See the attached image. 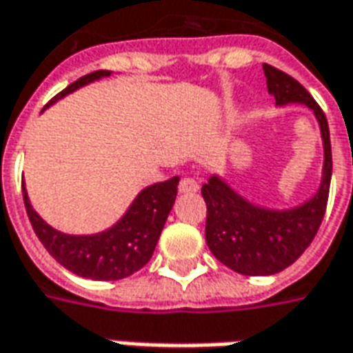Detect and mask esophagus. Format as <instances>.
Segmentation results:
<instances>
[{"label": "esophagus", "instance_id": "34e87169", "mask_svg": "<svg viewBox=\"0 0 353 353\" xmlns=\"http://www.w3.org/2000/svg\"><path fill=\"white\" fill-rule=\"evenodd\" d=\"M197 190H199V184L194 179H182L181 184H179L181 194H196Z\"/></svg>", "mask_w": 353, "mask_h": 353}]
</instances>
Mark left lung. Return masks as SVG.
<instances>
[{"label": "left lung", "instance_id": "left-lung-1", "mask_svg": "<svg viewBox=\"0 0 353 353\" xmlns=\"http://www.w3.org/2000/svg\"><path fill=\"white\" fill-rule=\"evenodd\" d=\"M268 92L276 106L302 104L314 112L323 142V169L314 196L289 209L252 203L230 186L221 174L201 186L207 203L205 239L219 261L243 276H274L301 256L323 221L331 186L332 157L327 117L304 87L281 70L264 64Z\"/></svg>", "mask_w": 353, "mask_h": 353}]
</instances>
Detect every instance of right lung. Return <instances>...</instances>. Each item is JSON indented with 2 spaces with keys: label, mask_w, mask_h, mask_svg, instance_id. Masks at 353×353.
<instances>
[{
  "label": "right lung",
  "mask_w": 353,
  "mask_h": 353,
  "mask_svg": "<svg viewBox=\"0 0 353 353\" xmlns=\"http://www.w3.org/2000/svg\"><path fill=\"white\" fill-rule=\"evenodd\" d=\"M110 74L112 72L108 70H99L79 77L49 101L45 108L64 99L70 92L77 91L79 87L108 77ZM179 181L181 176H172L169 181L146 186L132 199L129 209L116 224H112L108 230L83 236L64 234L47 224L30 203L24 182L22 196L32 228L54 261L79 277L97 281H116L132 276L152 259L157 239L161 236V230L176 199Z\"/></svg>",
  "instance_id": "obj_1"
}]
</instances>
